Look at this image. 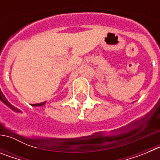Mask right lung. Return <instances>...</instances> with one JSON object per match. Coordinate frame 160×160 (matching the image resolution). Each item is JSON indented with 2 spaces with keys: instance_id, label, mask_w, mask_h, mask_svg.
Masks as SVG:
<instances>
[{
  "instance_id": "add662e5",
  "label": "right lung",
  "mask_w": 160,
  "mask_h": 160,
  "mask_svg": "<svg viewBox=\"0 0 160 160\" xmlns=\"http://www.w3.org/2000/svg\"><path fill=\"white\" fill-rule=\"evenodd\" d=\"M46 102H41V103H37V104H31V106L32 107H43V106L46 105Z\"/></svg>"
}]
</instances>
